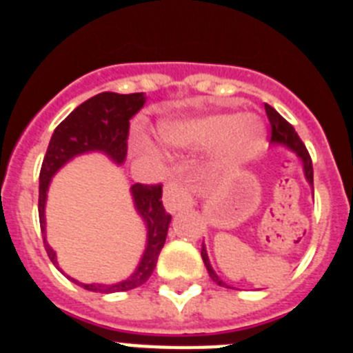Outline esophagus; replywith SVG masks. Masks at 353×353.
Wrapping results in <instances>:
<instances>
[{
	"label": "esophagus",
	"mask_w": 353,
	"mask_h": 353,
	"mask_svg": "<svg viewBox=\"0 0 353 353\" xmlns=\"http://www.w3.org/2000/svg\"><path fill=\"white\" fill-rule=\"evenodd\" d=\"M164 207L170 214L192 207V198L180 182H170L164 187Z\"/></svg>",
	"instance_id": "34e87169"
}]
</instances>
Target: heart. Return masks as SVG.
Here are the masks:
<instances>
[{
  "instance_id": "b5f03b06",
  "label": "heart",
  "mask_w": 353,
  "mask_h": 353,
  "mask_svg": "<svg viewBox=\"0 0 353 353\" xmlns=\"http://www.w3.org/2000/svg\"><path fill=\"white\" fill-rule=\"evenodd\" d=\"M159 136L174 148L221 146V162L235 166L248 162L260 152L265 127L254 114L212 113L164 121L159 125Z\"/></svg>"
}]
</instances>
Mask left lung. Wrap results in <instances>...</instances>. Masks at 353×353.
<instances>
[{"instance_id": "1", "label": "left lung", "mask_w": 353, "mask_h": 353, "mask_svg": "<svg viewBox=\"0 0 353 353\" xmlns=\"http://www.w3.org/2000/svg\"><path fill=\"white\" fill-rule=\"evenodd\" d=\"M265 113H267V117H269L270 127H272V138H270L272 139V143L274 145L286 146V148L292 150L293 154L301 159L305 180H307V183L313 187V162H311V157H310V154H307V150H305L304 143H302L301 138H299V134L295 132V129L290 125L288 121H286L281 114L277 113L276 109L270 108L269 104H265ZM201 258H203V263L208 270V276L212 277V281L217 283L219 286H224V288H232V286L226 285V283H224L223 279L217 276V274H215V270L212 269L210 260H208V254H207V249H205V244H203V248H201Z\"/></svg>"}]
</instances>
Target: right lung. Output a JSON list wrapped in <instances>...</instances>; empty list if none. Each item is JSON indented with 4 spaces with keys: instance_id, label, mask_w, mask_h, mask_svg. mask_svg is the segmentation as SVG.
I'll list each match as a JSON object with an SVG mask.
<instances>
[{
    "instance_id": "right-lung-1",
    "label": "right lung",
    "mask_w": 353,
    "mask_h": 353,
    "mask_svg": "<svg viewBox=\"0 0 353 353\" xmlns=\"http://www.w3.org/2000/svg\"><path fill=\"white\" fill-rule=\"evenodd\" d=\"M145 93H121L102 92L92 97L86 102L76 108L56 127L52 138L49 141L48 152L40 170V187H39V215L40 230L43 235V245L48 251L52 263L60 269L56 252L46 239V201L51 180L61 168L70 162L77 155L101 152L108 155L114 164H123L127 157V138H129V120L145 105ZM134 208L143 219L146 226V245L141 254L138 267L129 277L118 283H81L74 277L67 276L70 281L79 285L81 288L97 293H114L129 292L138 288L154 272L161 249L164 248L168 236V228L171 223V215L162 207V187L143 185L134 183L130 187ZM61 270V269H60Z\"/></svg>"
}]
</instances>
